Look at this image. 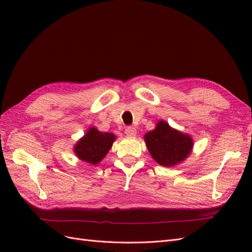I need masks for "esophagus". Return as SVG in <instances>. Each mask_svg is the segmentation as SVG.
Masks as SVG:
<instances>
[{"mask_svg":"<svg viewBox=\"0 0 252 252\" xmlns=\"http://www.w3.org/2000/svg\"><path fill=\"white\" fill-rule=\"evenodd\" d=\"M125 133L129 136H134L136 134V129L132 126H128L126 129H125Z\"/></svg>","mask_w":252,"mask_h":252,"instance_id":"34e87169","label":"esophagus"}]
</instances>
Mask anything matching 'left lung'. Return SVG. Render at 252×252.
<instances>
[{"label":"left lung","mask_w":252,"mask_h":252,"mask_svg":"<svg viewBox=\"0 0 252 252\" xmlns=\"http://www.w3.org/2000/svg\"><path fill=\"white\" fill-rule=\"evenodd\" d=\"M145 142L151 157L165 167L181 163L193 145L189 135L174 130L164 121H159L155 130L145 134Z\"/></svg>","instance_id":"obj_1"}]
</instances>
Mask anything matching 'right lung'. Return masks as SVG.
<instances>
[{
    "instance_id": "obj_1",
    "label": "right lung",
    "mask_w": 252,
    "mask_h": 252,
    "mask_svg": "<svg viewBox=\"0 0 252 252\" xmlns=\"http://www.w3.org/2000/svg\"><path fill=\"white\" fill-rule=\"evenodd\" d=\"M116 136L109 132H101L95 128H90L78 144L74 152L82 161L93 165L100 163L112 146Z\"/></svg>"
}]
</instances>
